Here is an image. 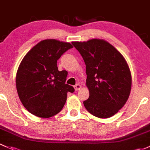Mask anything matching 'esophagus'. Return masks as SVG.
<instances>
[{
  "mask_svg": "<svg viewBox=\"0 0 150 150\" xmlns=\"http://www.w3.org/2000/svg\"><path fill=\"white\" fill-rule=\"evenodd\" d=\"M81 85H80L79 84H76V85L74 86V89H75V90L76 91H78V90H79L80 89H81Z\"/></svg>",
  "mask_w": 150,
  "mask_h": 150,
  "instance_id": "34e87169",
  "label": "esophagus"
}]
</instances>
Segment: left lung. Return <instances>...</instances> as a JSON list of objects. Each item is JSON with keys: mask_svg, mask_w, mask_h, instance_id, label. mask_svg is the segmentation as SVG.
I'll use <instances>...</instances> for the list:
<instances>
[{"mask_svg": "<svg viewBox=\"0 0 150 150\" xmlns=\"http://www.w3.org/2000/svg\"><path fill=\"white\" fill-rule=\"evenodd\" d=\"M86 65L89 97L84 105L95 116L107 118L123 108L130 95L132 75L123 55L103 40L73 42Z\"/></svg>", "mask_w": 150, "mask_h": 150, "instance_id": "8db88e82", "label": "left lung"}]
</instances>
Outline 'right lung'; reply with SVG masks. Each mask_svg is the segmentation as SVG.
<instances>
[{"mask_svg":"<svg viewBox=\"0 0 150 150\" xmlns=\"http://www.w3.org/2000/svg\"><path fill=\"white\" fill-rule=\"evenodd\" d=\"M73 46L69 42L45 40L34 46L21 61L16 77V89L23 105L33 115L50 118L64 108L67 92L68 72L59 71L57 61Z\"/></svg>","mask_w":150,"mask_h":150,"instance_id":"add662e5","label":"right lung"}]
</instances>
